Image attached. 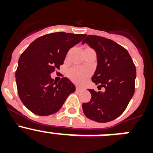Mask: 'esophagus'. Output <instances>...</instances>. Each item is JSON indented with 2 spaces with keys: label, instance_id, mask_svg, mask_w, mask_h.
I'll return each mask as SVG.
<instances>
[{
  "label": "esophagus",
  "instance_id": "esophagus-1",
  "mask_svg": "<svg viewBox=\"0 0 153 153\" xmlns=\"http://www.w3.org/2000/svg\"><path fill=\"white\" fill-rule=\"evenodd\" d=\"M76 91L77 92H79V91H82V90H83V89L81 88V87H79V86H76Z\"/></svg>",
  "mask_w": 153,
  "mask_h": 153
}]
</instances>
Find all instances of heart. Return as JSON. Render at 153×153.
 Instances as JSON below:
<instances>
[{
  "label": "heart",
  "mask_w": 153,
  "mask_h": 153,
  "mask_svg": "<svg viewBox=\"0 0 153 153\" xmlns=\"http://www.w3.org/2000/svg\"><path fill=\"white\" fill-rule=\"evenodd\" d=\"M90 76V73L86 70L79 67H74L69 71V76L74 83H83Z\"/></svg>",
  "instance_id": "1"
}]
</instances>
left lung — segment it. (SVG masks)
Listing matches in <instances>:
<instances>
[{"label":"left lung","mask_w":153,"mask_h":153,"mask_svg":"<svg viewBox=\"0 0 153 153\" xmlns=\"http://www.w3.org/2000/svg\"><path fill=\"white\" fill-rule=\"evenodd\" d=\"M86 36L82 44H87L97 53V66L92 81L105 91L89 89L91 100L82 107L90 120L107 123L123 113L134 94L136 67L128 51L113 40L94 35Z\"/></svg>","instance_id":"8db88e82"}]
</instances>
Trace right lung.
<instances>
[{
  "instance_id": "1",
  "label": "right lung",
  "mask_w": 153,
  "mask_h": 153,
  "mask_svg": "<svg viewBox=\"0 0 153 153\" xmlns=\"http://www.w3.org/2000/svg\"><path fill=\"white\" fill-rule=\"evenodd\" d=\"M86 34L64 32L40 36L23 52L16 71L17 92L24 105L38 116L53 114L62 107L76 87L67 77L56 83L51 76L63 63L71 47Z\"/></svg>"
}]
</instances>
